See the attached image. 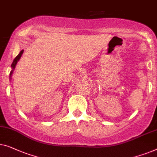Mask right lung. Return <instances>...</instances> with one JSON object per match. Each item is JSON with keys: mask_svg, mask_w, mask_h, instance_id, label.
I'll use <instances>...</instances> for the list:
<instances>
[{"mask_svg": "<svg viewBox=\"0 0 157 157\" xmlns=\"http://www.w3.org/2000/svg\"><path fill=\"white\" fill-rule=\"evenodd\" d=\"M22 53H23V50L20 51V54H18V55L16 56V57L15 58V59L13 60V63H12V65H11V67H12V68H13V70H12V71H11L10 74V77H11V75H12V74H13V69H15V66H16V63H17V62H18V60H19L20 59V57H21Z\"/></svg>", "mask_w": 157, "mask_h": 157, "instance_id": "right-lung-1", "label": "right lung"}]
</instances>
